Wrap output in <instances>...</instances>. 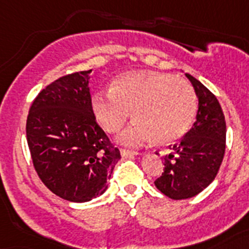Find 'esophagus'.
I'll return each instance as SVG.
<instances>
[{
	"instance_id": "esophagus-1",
	"label": "esophagus",
	"mask_w": 249,
	"mask_h": 249,
	"mask_svg": "<svg viewBox=\"0 0 249 249\" xmlns=\"http://www.w3.org/2000/svg\"><path fill=\"white\" fill-rule=\"evenodd\" d=\"M120 153H121V156H123V157L138 156V155H141V153L137 152V151H129V149H121Z\"/></svg>"
}]
</instances>
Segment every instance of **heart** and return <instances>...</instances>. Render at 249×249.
<instances>
[{
  "mask_svg": "<svg viewBox=\"0 0 249 249\" xmlns=\"http://www.w3.org/2000/svg\"><path fill=\"white\" fill-rule=\"evenodd\" d=\"M97 120L105 130L116 133L129 118L137 119L121 134L126 145H141L157 138L167 144L183 138L197 114L193 87L166 72L131 71L121 74L111 89L97 93L92 101Z\"/></svg>",
  "mask_w": 249,
  "mask_h": 249,
  "instance_id": "1",
  "label": "heart"
}]
</instances>
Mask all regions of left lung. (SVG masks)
I'll use <instances>...</instances> for the list:
<instances>
[{"mask_svg": "<svg viewBox=\"0 0 249 249\" xmlns=\"http://www.w3.org/2000/svg\"><path fill=\"white\" fill-rule=\"evenodd\" d=\"M198 97L196 123L162 157L163 173L155 181L161 193L171 199H187L201 193L213 181L225 153L226 124L221 106L199 80L185 74Z\"/></svg>", "mask_w": 249, "mask_h": 249, "instance_id": "left-lung-1", "label": "left lung"}]
</instances>
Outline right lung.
I'll list each match as a JSON object with an SVG mask.
<instances>
[{"instance_id": "right-lung-1", "label": "right lung", "mask_w": 249, "mask_h": 249, "mask_svg": "<svg viewBox=\"0 0 249 249\" xmlns=\"http://www.w3.org/2000/svg\"><path fill=\"white\" fill-rule=\"evenodd\" d=\"M90 71L52 82L36 97L26 119V141L38 177L52 193L78 203L106 191L121 159L93 114Z\"/></svg>"}]
</instances>
